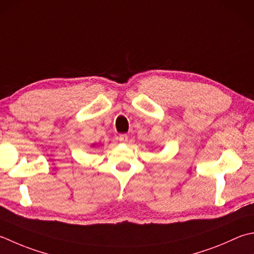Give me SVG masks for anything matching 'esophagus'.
<instances>
[{
    "label": "esophagus",
    "instance_id": "34e87169",
    "mask_svg": "<svg viewBox=\"0 0 254 254\" xmlns=\"http://www.w3.org/2000/svg\"><path fill=\"white\" fill-rule=\"evenodd\" d=\"M127 140H128V136L127 135V134H121V135L119 136V141L122 143H127Z\"/></svg>",
    "mask_w": 254,
    "mask_h": 254
}]
</instances>
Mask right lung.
<instances>
[{
	"label": "right lung",
	"mask_w": 254,
	"mask_h": 254,
	"mask_svg": "<svg viewBox=\"0 0 254 254\" xmlns=\"http://www.w3.org/2000/svg\"><path fill=\"white\" fill-rule=\"evenodd\" d=\"M92 146H94V144H93V145H92Z\"/></svg>",
	"instance_id": "right-lung-1"
}]
</instances>
